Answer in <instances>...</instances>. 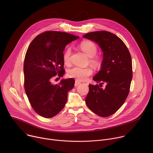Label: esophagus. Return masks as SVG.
<instances>
[{
    "mask_svg": "<svg viewBox=\"0 0 153 153\" xmlns=\"http://www.w3.org/2000/svg\"><path fill=\"white\" fill-rule=\"evenodd\" d=\"M80 84H81V82H79V81L76 80L75 82V86H77V85H78Z\"/></svg>",
    "mask_w": 153,
    "mask_h": 153,
    "instance_id": "obj_1",
    "label": "esophagus"
}]
</instances>
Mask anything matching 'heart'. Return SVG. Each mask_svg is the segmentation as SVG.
<instances>
[{
	"label": "heart",
	"mask_w": 153,
	"mask_h": 153,
	"mask_svg": "<svg viewBox=\"0 0 153 153\" xmlns=\"http://www.w3.org/2000/svg\"><path fill=\"white\" fill-rule=\"evenodd\" d=\"M81 50L90 57L88 62L93 68L98 69L102 65L103 59L100 56L96 55L97 52V48L95 43L90 41H84L79 45ZM72 50L70 47L67 48L63 54V63L66 65H69L71 60ZM93 73L92 69L89 68L74 67L68 71V76L70 78L76 79L77 81H84Z\"/></svg>",
	"instance_id": "1"
}]
</instances>
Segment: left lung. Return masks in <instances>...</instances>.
<instances>
[{
	"instance_id": "obj_1",
	"label": "left lung",
	"mask_w": 153,
	"mask_h": 153,
	"mask_svg": "<svg viewBox=\"0 0 153 153\" xmlns=\"http://www.w3.org/2000/svg\"><path fill=\"white\" fill-rule=\"evenodd\" d=\"M83 38L97 43L103 53L101 69L93 78L100 84L89 85L85 103L94 114L108 117L120 108L129 93L133 76L131 56L123 41L109 32H93ZM103 84L105 87L102 88Z\"/></svg>"
}]
</instances>
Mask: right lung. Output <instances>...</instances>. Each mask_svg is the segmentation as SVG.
I'll use <instances>...</instances> for the list:
<instances>
[{
  "instance_id": "1",
  "label": "right lung",
  "mask_w": 153,
  "mask_h": 153,
  "mask_svg": "<svg viewBox=\"0 0 153 153\" xmlns=\"http://www.w3.org/2000/svg\"><path fill=\"white\" fill-rule=\"evenodd\" d=\"M78 38L66 32L47 31L35 37L27 50L23 67L25 91L33 109L44 118H52L63 109L68 93L74 86L73 78L56 85L51 80L65 74L63 51Z\"/></svg>"
}]
</instances>
